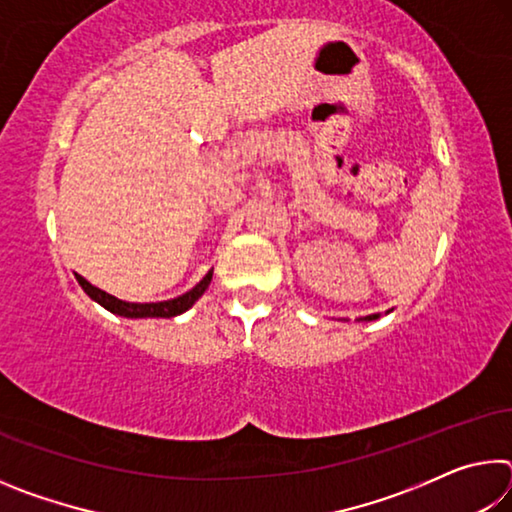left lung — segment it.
<instances>
[{"label":"left lung","mask_w":512,"mask_h":512,"mask_svg":"<svg viewBox=\"0 0 512 512\" xmlns=\"http://www.w3.org/2000/svg\"><path fill=\"white\" fill-rule=\"evenodd\" d=\"M375 318H379V314H372V316H366L363 320H375Z\"/></svg>","instance_id":"8db88e82"}]
</instances>
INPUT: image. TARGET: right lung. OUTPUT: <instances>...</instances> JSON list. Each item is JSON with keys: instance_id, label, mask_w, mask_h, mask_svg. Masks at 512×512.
<instances>
[{"instance_id": "obj_1", "label": "right lung", "mask_w": 512, "mask_h": 512, "mask_svg": "<svg viewBox=\"0 0 512 512\" xmlns=\"http://www.w3.org/2000/svg\"><path fill=\"white\" fill-rule=\"evenodd\" d=\"M76 280H79L83 291L88 293L92 300H97L101 307H106L108 311H112V314H119L126 318H171V316L183 314V311H187L198 298L203 296L205 289L210 287V282H212V271L207 273L192 291L183 293V296H178L173 300H164V302H144V305H140V302H126V300L110 296V293L97 289L94 284H90L81 275H76Z\"/></svg>"}]
</instances>
